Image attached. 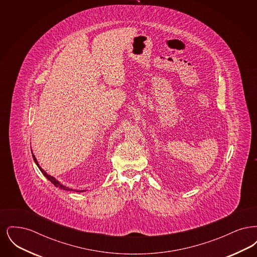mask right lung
I'll list each match as a JSON object with an SVG mask.
<instances>
[{"label": "right lung", "mask_w": 257, "mask_h": 257, "mask_svg": "<svg viewBox=\"0 0 257 257\" xmlns=\"http://www.w3.org/2000/svg\"><path fill=\"white\" fill-rule=\"evenodd\" d=\"M33 158L35 160V163L37 164V167H38V169L40 170V171L43 173V175L49 180L51 183L54 184L57 188H59V189H62V190H66V191H74V192H77V193H82V192H85V190H82V191H79V190H73V189H71V188H69V187H66V186H64L63 184H61L58 179H56L55 177H53L52 175H50L48 174L46 171H44V170H42V168L39 166V164H38V162H37V158H36V156L34 155V153H33Z\"/></svg>", "instance_id": "right-lung-1"}]
</instances>
